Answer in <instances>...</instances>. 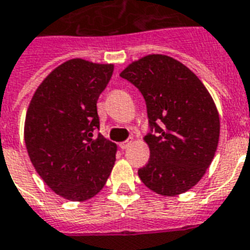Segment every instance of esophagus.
Returning <instances> with one entry per match:
<instances>
[{
    "instance_id": "esophagus-1",
    "label": "esophagus",
    "mask_w": 250,
    "mask_h": 250,
    "mask_svg": "<svg viewBox=\"0 0 250 250\" xmlns=\"http://www.w3.org/2000/svg\"><path fill=\"white\" fill-rule=\"evenodd\" d=\"M131 143H132L131 140H128V141H125V143H121V144H119V147H121V149H123V150L127 149V147L131 145Z\"/></svg>"
}]
</instances>
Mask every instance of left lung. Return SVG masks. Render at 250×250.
<instances>
[{
  "label": "left lung",
  "instance_id": "8db88e82",
  "mask_svg": "<svg viewBox=\"0 0 250 250\" xmlns=\"http://www.w3.org/2000/svg\"><path fill=\"white\" fill-rule=\"evenodd\" d=\"M143 93L153 134L139 177L159 195L176 196L198 184L220 140V115L210 93L186 65L162 54L145 55L121 72Z\"/></svg>",
  "mask_w": 250,
  "mask_h": 250
}]
</instances>
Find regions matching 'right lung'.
Returning <instances> with one entry per match:
<instances>
[{"label":"right lung","mask_w":250,"mask_h":250,"mask_svg":"<svg viewBox=\"0 0 250 250\" xmlns=\"http://www.w3.org/2000/svg\"><path fill=\"white\" fill-rule=\"evenodd\" d=\"M114 64L70 59L41 82L26 110V151L44 184L58 195L84 202L100 192L115 163L117 145L93 136L97 99Z\"/></svg>","instance_id":"add662e5"}]
</instances>
